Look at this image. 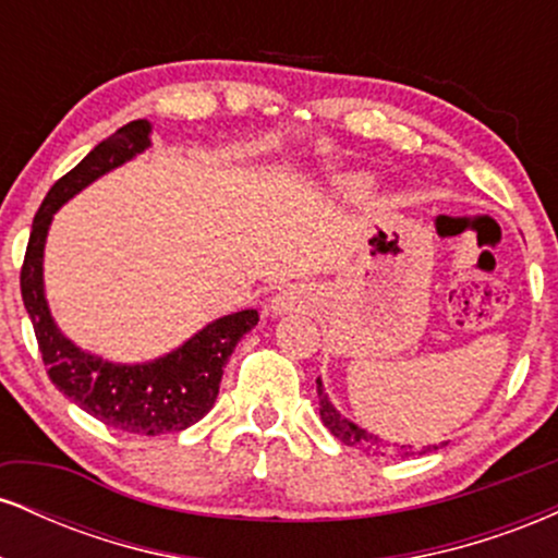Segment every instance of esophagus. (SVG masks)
<instances>
[{
	"label": "esophagus",
	"instance_id": "1",
	"mask_svg": "<svg viewBox=\"0 0 558 558\" xmlns=\"http://www.w3.org/2000/svg\"><path fill=\"white\" fill-rule=\"evenodd\" d=\"M306 304H310V299H306V293L299 286H286L270 299V312L275 317L291 315V312L306 310Z\"/></svg>",
	"mask_w": 558,
	"mask_h": 558
}]
</instances>
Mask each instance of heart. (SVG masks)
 I'll list each match as a JSON object with an SVG mask.
<instances>
[{"label": "heart", "instance_id": "heart-1", "mask_svg": "<svg viewBox=\"0 0 558 558\" xmlns=\"http://www.w3.org/2000/svg\"><path fill=\"white\" fill-rule=\"evenodd\" d=\"M338 189L345 191L351 196H362L373 191V178L364 175V172H349V175L338 178Z\"/></svg>", "mask_w": 558, "mask_h": 558}]
</instances>
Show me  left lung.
<instances>
[{"label":"left lung","instance_id":"8db88e82","mask_svg":"<svg viewBox=\"0 0 558 558\" xmlns=\"http://www.w3.org/2000/svg\"><path fill=\"white\" fill-rule=\"evenodd\" d=\"M317 396H319V417H323V425L328 427V430L336 435L341 444L360 448V451L369 453V457L407 459V457H414V453H425V451H433V448H438V446H427V448H422V451H414L412 446L390 444V440L380 438V435L364 430V427L356 425V422H351L349 417H343V414L332 407V401L328 399V393H325V386L319 377H317ZM440 446H446V444H440Z\"/></svg>","mask_w":558,"mask_h":558}]
</instances>
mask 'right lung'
Returning <instances> with one entry per match:
<instances>
[{"label":"right lung","mask_w":558,"mask_h":558,"mask_svg":"<svg viewBox=\"0 0 558 558\" xmlns=\"http://www.w3.org/2000/svg\"><path fill=\"white\" fill-rule=\"evenodd\" d=\"M149 136V120H133L118 128L49 189L34 217L21 270L23 304L34 323L49 380L83 412L114 430L136 435L178 433L202 420L215 407L222 367L235 343L259 323L257 310L233 312L204 325L170 354L136 364L92 354L57 328L44 291V246L57 209L101 175L144 155L151 146Z\"/></svg>","instance_id":"1"}]
</instances>
